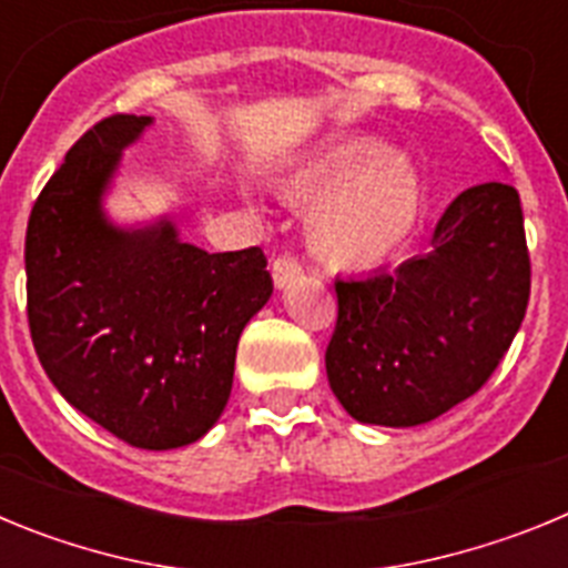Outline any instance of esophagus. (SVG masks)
<instances>
[{
	"mask_svg": "<svg viewBox=\"0 0 568 568\" xmlns=\"http://www.w3.org/2000/svg\"><path fill=\"white\" fill-rule=\"evenodd\" d=\"M273 281H275V287H287L290 281L295 278V275L301 273V264L295 255L290 253H281L278 258H273Z\"/></svg>",
	"mask_w": 568,
	"mask_h": 568,
	"instance_id": "esophagus-1",
	"label": "esophagus"
}]
</instances>
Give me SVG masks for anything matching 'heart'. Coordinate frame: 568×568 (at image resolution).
Masks as SVG:
<instances>
[{
    "label": "heart",
    "mask_w": 568,
    "mask_h": 568,
    "mask_svg": "<svg viewBox=\"0 0 568 568\" xmlns=\"http://www.w3.org/2000/svg\"><path fill=\"white\" fill-rule=\"evenodd\" d=\"M298 202L315 204L313 241L346 267H373L413 233L420 210L418 173L404 155L375 142L338 144L301 170L290 184Z\"/></svg>",
    "instance_id": "1"
}]
</instances>
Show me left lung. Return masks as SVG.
<instances>
[{
    "instance_id": "8db88e82",
    "label": "left lung",
    "mask_w": 568,
    "mask_h": 568,
    "mask_svg": "<svg viewBox=\"0 0 568 568\" xmlns=\"http://www.w3.org/2000/svg\"><path fill=\"white\" fill-rule=\"evenodd\" d=\"M531 261L511 184L469 187L440 215L433 250L395 273L338 278L327 378L355 420L418 426L475 395L526 315Z\"/></svg>"
}]
</instances>
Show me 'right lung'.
Masks as SVG:
<instances>
[{
    "mask_svg": "<svg viewBox=\"0 0 568 568\" xmlns=\"http://www.w3.org/2000/svg\"><path fill=\"white\" fill-rule=\"evenodd\" d=\"M153 122L115 113L64 155L24 235L28 327L62 398L139 449L202 438L227 406L241 329L273 295L261 247L204 253L170 222L104 219L122 150Z\"/></svg>",
    "mask_w": 568,
    "mask_h": 568,
    "instance_id": "right-lung-1",
    "label": "right lung"
}]
</instances>
